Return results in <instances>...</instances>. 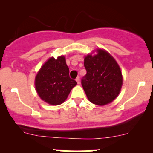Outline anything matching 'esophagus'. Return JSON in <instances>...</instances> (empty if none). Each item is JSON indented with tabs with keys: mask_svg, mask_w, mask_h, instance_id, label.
<instances>
[{
	"mask_svg": "<svg viewBox=\"0 0 153 153\" xmlns=\"http://www.w3.org/2000/svg\"><path fill=\"white\" fill-rule=\"evenodd\" d=\"M75 80H76V82H78V83L79 84V83H80V77H77V78H76V79H75Z\"/></svg>",
	"mask_w": 153,
	"mask_h": 153,
	"instance_id": "obj_1",
	"label": "esophagus"
}]
</instances>
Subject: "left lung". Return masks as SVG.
<instances>
[{
	"instance_id": "left-lung-1",
	"label": "left lung",
	"mask_w": 153,
	"mask_h": 153,
	"mask_svg": "<svg viewBox=\"0 0 153 153\" xmlns=\"http://www.w3.org/2000/svg\"><path fill=\"white\" fill-rule=\"evenodd\" d=\"M95 55L88 54L84 59L86 75L82 86L91 103L104 106L118 96L123 78L117 61L106 50L98 49Z\"/></svg>"
}]
</instances>
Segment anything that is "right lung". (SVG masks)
Segmentation results:
<instances>
[{"label": "right lung", "mask_w": 153, "mask_h": 153, "mask_svg": "<svg viewBox=\"0 0 153 153\" xmlns=\"http://www.w3.org/2000/svg\"><path fill=\"white\" fill-rule=\"evenodd\" d=\"M77 82L70 78L64 56L50 57L42 66L35 78V88L40 98L49 104L64 102Z\"/></svg>", "instance_id": "add662e5"}]
</instances>
